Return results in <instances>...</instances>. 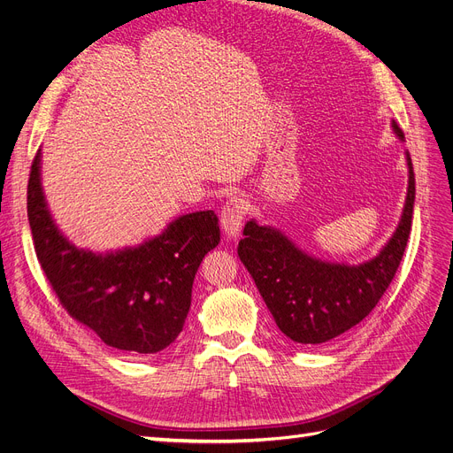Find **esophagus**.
I'll list each match as a JSON object with an SVG mask.
<instances>
[{"mask_svg": "<svg viewBox=\"0 0 453 453\" xmlns=\"http://www.w3.org/2000/svg\"><path fill=\"white\" fill-rule=\"evenodd\" d=\"M244 216H246V203H244V201L237 196L229 197L226 201L224 209H222V214H220V224H222V229H224L227 239H233V237L239 235Z\"/></svg>", "mask_w": 453, "mask_h": 453, "instance_id": "obj_1", "label": "esophagus"}]
</instances>
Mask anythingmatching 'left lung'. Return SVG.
I'll list each match as a JSON object with an SVG mask.
<instances>
[{"label":"left lung","instance_id":"left-lung-1","mask_svg":"<svg viewBox=\"0 0 453 453\" xmlns=\"http://www.w3.org/2000/svg\"><path fill=\"white\" fill-rule=\"evenodd\" d=\"M394 134L405 142L392 121ZM409 187L401 220L390 241L365 263L345 265L313 257L286 233L250 220L239 242V257L252 274L278 328L296 343L319 345L342 336L377 306L403 257L414 209V172L409 150Z\"/></svg>","mask_w":453,"mask_h":453}]
</instances>
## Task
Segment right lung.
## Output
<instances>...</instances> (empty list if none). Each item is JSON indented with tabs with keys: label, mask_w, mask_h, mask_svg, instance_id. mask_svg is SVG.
I'll list each match as a JSON object with an SVG mask.
<instances>
[{
	"label": "right lung",
	"mask_w": 453,
	"mask_h": 453,
	"mask_svg": "<svg viewBox=\"0 0 453 453\" xmlns=\"http://www.w3.org/2000/svg\"><path fill=\"white\" fill-rule=\"evenodd\" d=\"M27 218L37 259L73 319L123 353L153 355L184 326L199 263L220 242L214 211L182 214L138 246L96 254L74 246L50 214L41 149L31 164Z\"/></svg>",
	"instance_id": "1"
}]
</instances>
